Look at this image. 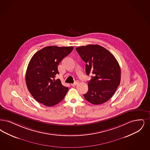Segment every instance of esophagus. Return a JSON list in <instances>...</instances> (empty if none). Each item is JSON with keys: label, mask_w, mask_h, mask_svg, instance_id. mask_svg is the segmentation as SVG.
I'll return each instance as SVG.
<instances>
[{"label": "esophagus", "mask_w": 150, "mask_h": 150, "mask_svg": "<svg viewBox=\"0 0 150 150\" xmlns=\"http://www.w3.org/2000/svg\"><path fill=\"white\" fill-rule=\"evenodd\" d=\"M79 83V81H76L74 83H73V84H71V85L72 86H76L77 84Z\"/></svg>", "instance_id": "1"}]
</instances>
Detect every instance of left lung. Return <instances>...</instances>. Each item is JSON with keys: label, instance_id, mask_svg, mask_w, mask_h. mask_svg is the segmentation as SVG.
<instances>
[{"label": "left lung", "instance_id": "obj_1", "mask_svg": "<svg viewBox=\"0 0 150 150\" xmlns=\"http://www.w3.org/2000/svg\"><path fill=\"white\" fill-rule=\"evenodd\" d=\"M76 50L86 63V74L93 75L84 98L94 105L107 102L120 85V68L117 60L107 49L98 45L78 47Z\"/></svg>", "mask_w": 150, "mask_h": 150}]
</instances>
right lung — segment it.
Segmentation results:
<instances>
[{
    "instance_id": "add662e5",
    "label": "right lung",
    "mask_w": 150,
    "mask_h": 150,
    "mask_svg": "<svg viewBox=\"0 0 150 150\" xmlns=\"http://www.w3.org/2000/svg\"><path fill=\"white\" fill-rule=\"evenodd\" d=\"M73 47L47 46L35 54L28 64L25 82L30 94L40 103L52 107L60 103L69 90L60 79L55 80L59 73L57 66L73 50Z\"/></svg>"
}]
</instances>
